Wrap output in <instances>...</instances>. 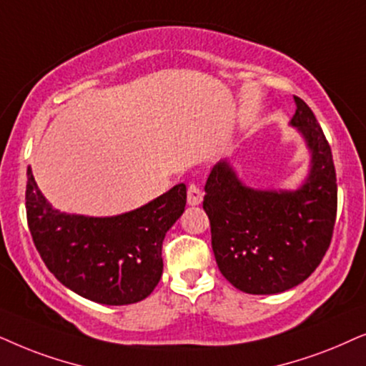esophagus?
I'll return each instance as SVG.
<instances>
[{
	"mask_svg": "<svg viewBox=\"0 0 366 366\" xmlns=\"http://www.w3.org/2000/svg\"><path fill=\"white\" fill-rule=\"evenodd\" d=\"M202 199H204V192H202V189L199 187V184H196V182L189 184V189H187L189 206H199V204L202 202Z\"/></svg>",
	"mask_w": 366,
	"mask_h": 366,
	"instance_id": "obj_1",
	"label": "esophagus"
}]
</instances>
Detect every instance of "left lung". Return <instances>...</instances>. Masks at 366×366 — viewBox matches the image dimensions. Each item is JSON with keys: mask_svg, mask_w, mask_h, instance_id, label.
Here are the masks:
<instances>
[{"mask_svg": "<svg viewBox=\"0 0 366 366\" xmlns=\"http://www.w3.org/2000/svg\"><path fill=\"white\" fill-rule=\"evenodd\" d=\"M290 124L311 152L298 191H257L237 179L227 160L214 165L202 207L211 221L216 262L234 288L276 295L303 282L328 251L338 187L328 140L308 105L295 97Z\"/></svg>", "mask_w": 366, "mask_h": 366, "instance_id": "left-lung-1", "label": "left lung"}]
</instances>
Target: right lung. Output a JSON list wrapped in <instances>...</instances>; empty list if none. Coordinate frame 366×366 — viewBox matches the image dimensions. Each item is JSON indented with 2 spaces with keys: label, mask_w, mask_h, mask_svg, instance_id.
<instances>
[{
  "label": "right lung",
  "mask_w": 366,
  "mask_h": 366,
  "mask_svg": "<svg viewBox=\"0 0 366 366\" xmlns=\"http://www.w3.org/2000/svg\"><path fill=\"white\" fill-rule=\"evenodd\" d=\"M26 219L50 272L73 293L100 305L142 301L162 276L165 232L182 216L186 184L135 211L112 217L60 212L50 206L28 167Z\"/></svg>",
  "instance_id": "add662e5"
}]
</instances>
